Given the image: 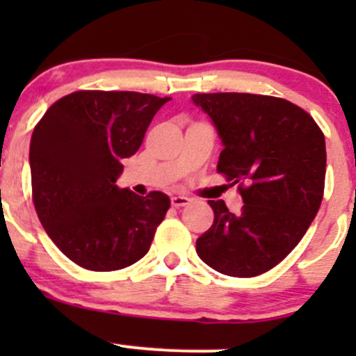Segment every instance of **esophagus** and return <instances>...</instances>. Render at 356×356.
<instances>
[{
  "instance_id": "esophagus-1",
  "label": "esophagus",
  "mask_w": 356,
  "mask_h": 356,
  "mask_svg": "<svg viewBox=\"0 0 356 356\" xmlns=\"http://www.w3.org/2000/svg\"><path fill=\"white\" fill-rule=\"evenodd\" d=\"M189 201H191V200H189L188 196H181V195H175V196H172V198H170L172 207H175V208L186 207V204H188Z\"/></svg>"
}]
</instances>
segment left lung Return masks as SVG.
I'll list each match as a JSON object with an SVG mask.
<instances>
[{"label":"left lung","instance_id":"8db88e82","mask_svg":"<svg viewBox=\"0 0 356 356\" xmlns=\"http://www.w3.org/2000/svg\"><path fill=\"white\" fill-rule=\"evenodd\" d=\"M193 103L213 122L224 145L217 170L239 184L245 203L232 213L208 201L215 218L196 253L220 274L254 277L288 257L321 208L324 134L303 108L274 96L208 92Z\"/></svg>","mask_w":356,"mask_h":356}]
</instances>
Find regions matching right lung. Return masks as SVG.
Here are the masks:
<instances>
[{
    "mask_svg": "<svg viewBox=\"0 0 356 356\" xmlns=\"http://www.w3.org/2000/svg\"><path fill=\"white\" fill-rule=\"evenodd\" d=\"M170 98L75 91L49 106L31 139L32 201L46 234L74 264L96 272L141 260L170 208L160 191L120 189L122 160L141 146Z\"/></svg>",
    "mask_w": 356,
    "mask_h": 356,
    "instance_id": "1",
    "label": "right lung"
}]
</instances>
